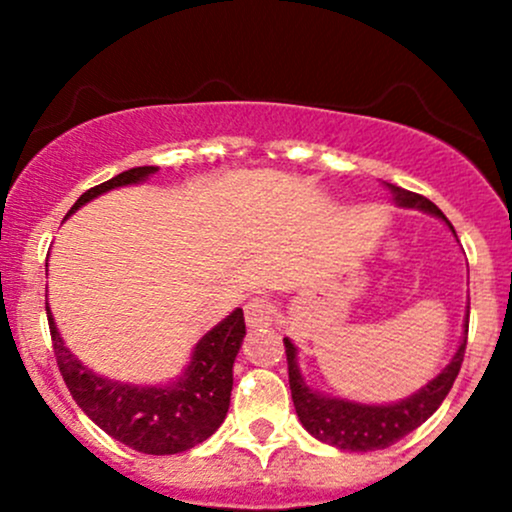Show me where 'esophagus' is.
Here are the masks:
<instances>
[{
  "mask_svg": "<svg viewBox=\"0 0 512 512\" xmlns=\"http://www.w3.org/2000/svg\"><path fill=\"white\" fill-rule=\"evenodd\" d=\"M272 301L267 296H252L248 303H245V322L250 327H267L272 322Z\"/></svg>",
  "mask_w": 512,
  "mask_h": 512,
  "instance_id": "esophagus-1",
  "label": "esophagus"
}]
</instances>
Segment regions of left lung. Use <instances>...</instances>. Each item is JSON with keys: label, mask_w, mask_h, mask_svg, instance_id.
<instances>
[{"label": "left lung", "mask_w": 512, "mask_h": 512, "mask_svg": "<svg viewBox=\"0 0 512 512\" xmlns=\"http://www.w3.org/2000/svg\"><path fill=\"white\" fill-rule=\"evenodd\" d=\"M390 192L395 195V202L399 207L421 209L428 214L445 219L431 199L416 192L404 190V187L390 185ZM450 226V223H448ZM452 228V226H450ZM467 332H469V315L464 322V339L452 356V361L440 370L438 378H433L426 387H421L416 395H411L402 402L385 404V407H375V404H356L346 402V399H330L325 395H317L303 383L301 370L296 366V346L291 339H284L286 346V363H289V385L293 407H296L298 419L305 426V431L313 433L322 443H330L334 448L351 450V452H368V450H383L397 443L407 433L419 428L428 416L440 407L448 392L452 390L457 373H460L464 361V349H467Z\"/></svg>", "instance_id": "1"}]
</instances>
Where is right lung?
<instances>
[{
    "instance_id": "1",
    "label": "right lung",
    "mask_w": 512,
    "mask_h": 512,
    "mask_svg": "<svg viewBox=\"0 0 512 512\" xmlns=\"http://www.w3.org/2000/svg\"><path fill=\"white\" fill-rule=\"evenodd\" d=\"M156 170V166L129 168L91 187L76 199L69 214L93 197L144 180ZM45 310L52 349L69 395L108 436L146 455H175L195 448L223 424L231 404L233 361L245 337V317L240 308L199 339L185 375L166 387H134L98 378L93 370L81 366L74 354H69L48 305Z\"/></svg>"
}]
</instances>
